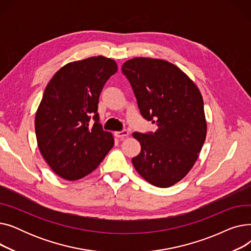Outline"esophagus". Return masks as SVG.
Masks as SVG:
<instances>
[{"label":"esophagus","instance_id":"esophagus-1","mask_svg":"<svg viewBox=\"0 0 251 251\" xmlns=\"http://www.w3.org/2000/svg\"><path fill=\"white\" fill-rule=\"evenodd\" d=\"M129 135V132L128 130H122V131H117V132H115V136L118 137V138H124V137H127Z\"/></svg>","mask_w":251,"mask_h":251}]
</instances>
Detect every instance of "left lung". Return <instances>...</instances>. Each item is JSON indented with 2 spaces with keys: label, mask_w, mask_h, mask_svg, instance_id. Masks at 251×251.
I'll list each match as a JSON object with an SVG mask.
<instances>
[{
  "label": "left lung",
  "mask_w": 251,
  "mask_h": 251,
  "mask_svg": "<svg viewBox=\"0 0 251 251\" xmlns=\"http://www.w3.org/2000/svg\"><path fill=\"white\" fill-rule=\"evenodd\" d=\"M141 116L157 125L155 132L132 135L141 146L135 170L161 188L174 185L195 164L206 136L201 91L177 66L165 60L134 58L122 65Z\"/></svg>",
  "instance_id": "left-lung-1"
}]
</instances>
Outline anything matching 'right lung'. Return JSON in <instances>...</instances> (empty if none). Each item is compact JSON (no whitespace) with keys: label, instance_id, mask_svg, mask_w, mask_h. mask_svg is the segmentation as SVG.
<instances>
[{"label":"right lung","instance_id":"right-lung-1","mask_svg":"<svg viewBox=\"0 0 251 251\" xmlns=\"http://www.w3.org/2000/svg\"><path fill=\"white\" fill-rule=\"evenodd\" d=\"M118 70L102 56L68 63L47 85L35 115L37 146L54 172L66 180L85 177L114 146L99 122L100 91ZM92 116L95 123L89 126Z\"/></svg>","mask_w":251,"mask_h":251}]
</instances>
